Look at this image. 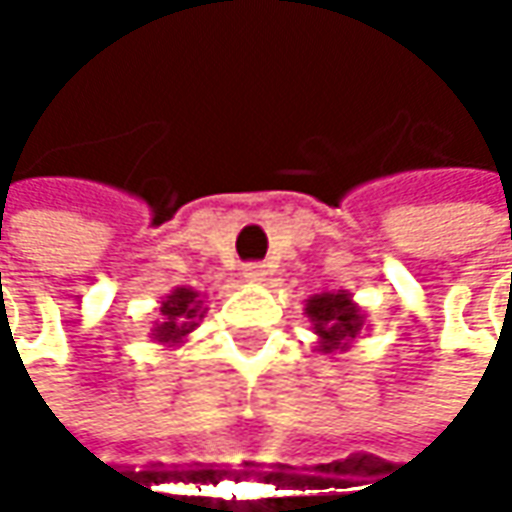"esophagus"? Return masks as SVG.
Segmentation results:
<instances>
[{
    "label": "esophagus",
    "instance_id": "obj_1",
    "mask_svg": "<svg viewBox=\"0 0 512 512\" xmlns=\"http://www.w3.org/2000/svg\"><path fill=\"white\" fill-rule=\"evenodd\" d=\"M267 270L265 265H245L242 267V279L250 282V285H259V282H265Z\"/></svg>",
    "mask_w": 512,
    "mask_h": 512
}]
</instances>
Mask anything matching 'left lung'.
<instances>
[{"mask_svg": "<svg viewBox=\"0 0 512 512\" xmlns=\"http://www.w3.org/2000/svg\"><path fill=\"white\" fill-rule=\"evenodd\" d=\"M305 316L313 333H316V350L325 356L344 353L353 339L367 330L364 325V310L347 290H325V293H313L305 302Z\"/></svg>", "mask_w": 512, "mask_h": 512, "instance_id": "8db88e82", "label": "left lung"}]
</instances>
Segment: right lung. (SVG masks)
<instances>
[{"mask_svg":"<svg viewBox=\"0 0 512 512\" xmlns=\"http://www.w3.org/2000/svg\"><path fill=\"white\" fill-rule=\"evenodd\" d=\"M205 296L193 287H173L156 307V319L150 325V339L162 347H182L187 336L205 319Z\"/></svg>","mask_w":512,"mask_h":512,"instance_id":"obj_1","label":"right lung"}]
</instances>
